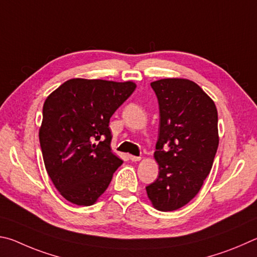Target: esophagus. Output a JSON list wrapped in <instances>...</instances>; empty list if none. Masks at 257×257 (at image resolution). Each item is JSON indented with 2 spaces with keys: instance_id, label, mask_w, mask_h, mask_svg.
Wrapping results in <instances>:
<instances>
[{
  "instance_id": "obj_1",
  "label": "esophagus",
  "mask_w": 257,
  "mask_h": 257,
  "mask_svg": "<svg viewBox=\"0 0 257 257\" xmlns=\"http://www.w3.org/2000/svg\"><path fill=\"white\" fill-rule=\"evenodd\" d=\"M128 158H130V160L133 161V163H137V161L141 160V157H137V156H130Z\"/></svg>"
}]
</instances>
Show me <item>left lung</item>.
Returning <instances> with one entry per match:
<instances>
[{"instance_id": "1", "label": "left lung", "mask_w": 257, "mask_h": 257, "mask_svg": "<svg viewBox=\"0 0 257 257\" xmlns=\"http://www.w3.org/2000/svg\"><path fill=\"white\" fill-rule=\"evenodd\" d=\"M151 87L159 102V175L146 190L154 208L166 212L194 199L210 174L219 146L218 111L191 80L161 79Z\"/></svg>"}]
</instances>
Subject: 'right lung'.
Segmentation results:
<instances>
[{
    "mask_svg": "<svg viewBox=\"0 0 257 257\" xmlns=\"http://www.w3.org/2000/svg\"><path fill=\"white\" fill-rule=\"evenodd\" d=\"M132 81L71 79L44 102L39 142L45 167L60 194L92 205L123 164L111 151L109 119L133 93Z\"/></svg>",
    "mask_w": 257,
    "mask_h": 257,
    "instance_id": "add662e5",
    "label": "right lung"
}]
</instances>
